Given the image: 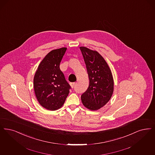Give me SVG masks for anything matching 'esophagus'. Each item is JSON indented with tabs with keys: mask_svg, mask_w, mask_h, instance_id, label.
Segmentation results:
<instances>
[{
	"mask_svg": "<svg viewBox=\"0 0 155 155\" xmlns=\"http://www.w3.org/2000/svg\"><path fill=\"white\" fill-rule=\"evenodd\" d=\"M70 85H71V87L73 88L75 86V82H71V83H70Z\"/></svg>",
	"mask_w": 155,
	"mask_h": 155,
	"instance_id": "obj_1",
	"label": "esophagus"
}]
</instances>
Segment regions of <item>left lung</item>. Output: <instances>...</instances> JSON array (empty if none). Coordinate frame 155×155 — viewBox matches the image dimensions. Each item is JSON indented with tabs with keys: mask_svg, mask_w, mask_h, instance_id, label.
I'll return each mask as SVG.
<instances>
[{
	"mask_svg": "<svg viewBox=\"0 0 155 155\" xmlns=\"http://www.w3.org/2000/svg\"><path fill=\"white\" fill-rule=\"evenodd\" d=\"M81 51L87 67L89 85L81 95L84 105L91 110H97L105 105L114 91V80L107 62L95 51L81 47Z\"/></svg>",
	"mask_w": 155,
	"mask_h": 155,
	"instance_id": "left-lung-1",
	"label": "left lung"
}]
</instances>
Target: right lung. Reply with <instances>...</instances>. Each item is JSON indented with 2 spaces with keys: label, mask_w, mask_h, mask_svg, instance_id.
I'll list each match as a JSON object with an SVG mask.
<instances>
[{
  "label": "right lung",
  "mask_w": 155,
  "mask_h": 155,
  "mask_svg": "<svg viewBox=\"0 0 155 155\" xmlns=\"http://www.w3.org/2000/svg\"><path fill=\"white\" fill-rule=\"evenodd\" d=\"M66 50L61 48L51 51L40 63L35 75L33 85L37 100L51 111L62 107L71 88L59 67Z\"/></svg>",
  "instance_id": "right-lung-1"
}]
</instances>
